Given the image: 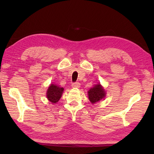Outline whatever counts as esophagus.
I'll use <instances>...</instances> for the list:
<instances>
[{
	"label": "esophagus",
	"mask_w": 154,
	"mask_h": 154,
	"mask_svg": "<svg viewBox=\"0 0 154 154\" xmlns=\"http://www.w3.org/2000/svg\"><path fill=\"white\" fill-rule=\"evenodd\" d=\"M80 83L79 82H75L72 84V87L75 88H79L80 87Z\"/></svg>",
	"instance_id": "esophagus-1"
}]
</instances>
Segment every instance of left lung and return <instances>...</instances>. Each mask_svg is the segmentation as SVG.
Masks as SVG:
<instances>
[{
	"label": "left lung",
	"instance_id": "left-lung-1",
	"mask_svg": "<svg viewBox=\"0 0 154 154\" xmlns=\"http://www.w3.org/2000/svg\"><path fill=\"white\" fill-rule=\"evenodd\" d=\"M106 96V92L100 83L97 84L88 91L89 99L92 104L99 102Z\"/></svg>",
	"mask_w": 154,
	"mask_h": 154
}]
</instances>
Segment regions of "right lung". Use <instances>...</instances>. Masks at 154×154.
Masks as SVG:
<instances>
[{
	"instance_id": "1",
	"label": "right lung",
	"mask_w": 154,
	"mask_h": 154,
	"mask_svg": "<svg viewBox=\"0 0 154 154\" xmlns=\"http://www.w3.org/2000/svg\"><path fill=\"white\" fill-rule=\"evenodd\" d=\"M64 89L55 84H51L47 91L46 97L52 104L57 103L63 94Z\"/></svg>"
}]
</instances>
